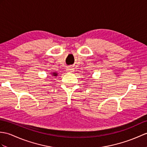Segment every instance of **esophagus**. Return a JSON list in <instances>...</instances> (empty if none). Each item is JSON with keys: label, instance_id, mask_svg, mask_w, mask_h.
Returning a JSON list of instances; mask_svg holds the SVG:
<instances>
[{"label": "esophagus", "instance_id": "1", "mask_svg": "<svg viewBox=\"0 0 147 147\" xmlns=\"http://www.w3.org/2000/svg\"><path fill=\"white\" fill-rule=\"evenodd\" d=\"M74 70V68L71 66H69L67 67V71H68V72H73Z\"/></svg>", "mask_w": 147, "mask_h": 147}]
</instances>
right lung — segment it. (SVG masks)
<instances>
[{
    "instance_id": "add662e5",
    "label": "right lung",
    "mask_w": 147,
    "mask_h": 147,
    "mask_svg": "<svg viewBox=\"0 0 147 147\" xmlns=\"http://www.w3.org/2000/svg\"><path fill=\"white\" fill-rule=\"evenodd\" d=\"M57 73H53V76H57Z\"/></svg>"
}]
</instances>
